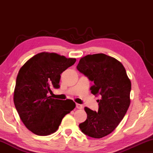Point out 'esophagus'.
<instances>
[{
	"label": "esophagus",
	"instance_id": "1",
	"mask_svg": "<svg viewBox=\"0 0 153 153\" xmlns=\"http://www.w3.org/2000/svg\"><path fill=\"white\" fill-rule=\"evenodd\" d=\"M76 107H77V108H78V109H82V108H83L82 105L80 104H78V103H77L76 104Z\"/></svg>",
	"mask_w": 153,
	"mask_h": 153
}]
</instances>
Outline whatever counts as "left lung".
Returning <instances> with one entry per match:
<instances>
[{"label":"left lung","instance_id":"left-lung-1","mask_svg":"<svg viewBox=\"0 0 153 153\" xmlns=\"http://www.w3.org/2000/svg\"><path fill=\"white\" fill-rule=\"evenodd\" d=\"M77 69L94 84L93 94H99L98 112L85 107L86 120L79 127L84 134L94 138L108 135L117 128L130 105L131 81L122 63L103 53L80 59Z\"/></svg>","mask_w":153,"mask_h":153}]
</instances>
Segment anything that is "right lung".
I'll return each instance as SVG.
<instances>
[{
  "label": "right lung",
  "mask_w": 153,
  "mask_h": 153,
  "mask_svg": "<svg viewBox=\"0 0 153 153\" xmlns=\"http://www.w3.org/2000/svg\"><path fill=\"white\" fill-rule=\"evenodd\" d=\"M55 53L42 52L32 56L19 69L13 101L25 126L38 136L57 130L63 118L76 107L70 99H55L49 94L59 88L61 74L76 63Z\"/></svg>",
  "instance_id": "right-lung-1"
}]
</instances>
